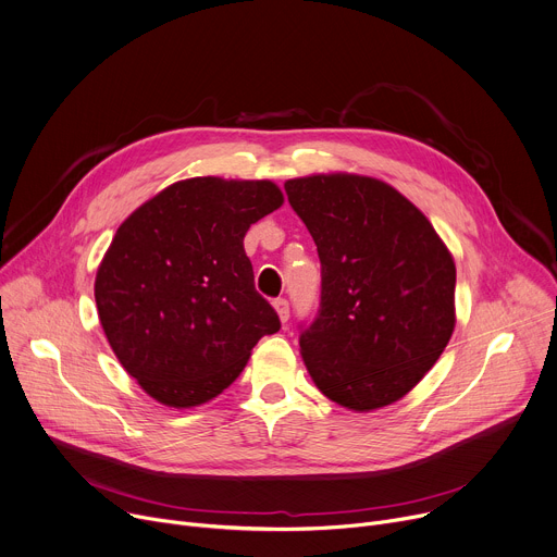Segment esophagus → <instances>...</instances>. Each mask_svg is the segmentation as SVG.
<instances>
[{"mask_svg": "<svg viewBox=\"0 0 557 557\" xmlns=\"http://www.w3.org/2000/svg\"><path fill=\"white\" fill-rule=\"evenodd\" d=\"M273 309H275L280 322H288V301H286L284 297H277V299L273 301Z\"/></svg>", "mask_w": 557, "mask_h": 557, "instance_id": "34e87169", "label": "esophagus"}]
</instances>
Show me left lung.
I'll use <instances>...</instances> for the list:
<instances>
[{"label": "left lung", "instance_id": "obj_1", "mask_svg": "<svg viewBox=\"0 0 557 557\" xmlns=\"http://www.w3.org/2000/svg\"><path fill=\"white\" fill-rule=\"evenodd\" d=\"M322 264L318 320L299 352L315 386L369 413L413 391L455 329V262L429 218L391 184L358 173L284 182Z\"/></svg>", "mask_w": 557, "mask_h": 557}]
</instances>
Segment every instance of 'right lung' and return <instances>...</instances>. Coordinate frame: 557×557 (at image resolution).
<instances>
[{
  "label": "right lung",
  "mask_w": 557,
  "mask_h": 557,
  "mask_svg": "<svg viewBox=\"0 0 557 557\" xmlns=\"http://www.w3.org/2000/svg\"><path fill=\"white\" fill-rule=\"evenodd\" d=\"M284 205L271 180H180L137 207L95 275L99 324L124 371L193 409L244 371L277 313L252 284L244 235Z\"/></svg>",
  "instance_id": "right-lung-1"
}]
</instances>
